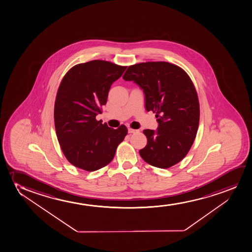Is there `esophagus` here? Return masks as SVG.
I'll return each mask as SVG.
<instances>
[{"mask_svg":"<svg viewBox=\"0 0 252 252\" xmlns=\"http://www.w3.org/2000/svg\"><path fill=\"white\" fill-rule=\"evenodd\" d=\"M128 132H129V133H136V132H138V130H135V129L128 128Z\"/></svg>","mask_w":252,"mask_h":252,"instance_id":"1","label":"esophagus"}]
</instances>
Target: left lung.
<instances>
[{
    "label": "left lung",
    "mask_w": 252,
    "mask_h": 252,
    "mask_svg": "<svg viewBox=\"0 0 252 252\" xmlns=\"http://www.w3.org/2000/svg\"><path fill=\"white\" fill-rule=\"evenodd\" d=\"M126 81L143 90L145 108L156 112L157 131L146 129V146L139 151L150 165L168 168L189 152L199 124V102L196 89L180 66L164 62L138 63L125 72Z\"/></svg>",
    "instance_id": "left-lung-1"
}]
</instances>
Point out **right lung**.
Segmentation results:
<instances>
[{
    "label": "right lung",
    "mask_w": 252,
    "mask_h": 252,
    "mask_svg": "<svg viewBox=\"0 0 252 252\" xmlns=\"http://www.w3.org/2000/svg\"><path fill=\"white\" fill-rule=\"evenodd\" d=\"M126 69L95 60L74 65L64 76L56 95L54 116L60 145L73 166L90 172L107 166L127 134L124 125L113 129L95 120L107 102L112 84Z\"/></svg>",
    "instance_id": "right-lung-1"
}]
</instances>
